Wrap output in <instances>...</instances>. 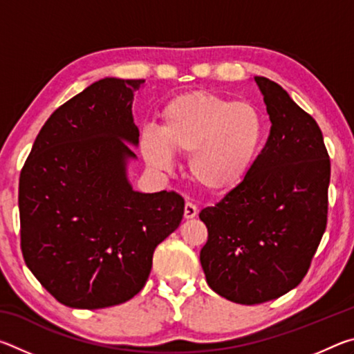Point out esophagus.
<instances>
[{
    "label": "esophagus",
    "instance_id": "obj_1",
    "mask_svg": "<svg viewBox=\"0 0 354 354\" xmlns=\"http://www.w3.org/2000/svg\"><path fill=\"white\" fill-rule=\"evenodd\" d=\"M196 214H198V209L194 205V203H185L184 206V218H195Z\"/></svg>",
    "mask_w": 354,
    "mask_h": 354
}]
</instances>
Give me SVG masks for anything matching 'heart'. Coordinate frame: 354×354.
Segmentation results:
<instances>
[{"instance_id": "b5f03b06", "label": "heart", "mask_w": 354, "mask_h": 354, "mask_svg": "<svg viewBox=\"0 0 354 354\" xmlns=\"http://www.w3.org/2000/svg\"><path fill=\"white\" fill-rule=\"evenodd\" d=\"M263 140V120L253 104L211 92L179 95L165 106L160 133L147 129L142 153L156 170H170L173 154H189V173L209 192H225L247 176Z\"/></svg>"}]
</instances>
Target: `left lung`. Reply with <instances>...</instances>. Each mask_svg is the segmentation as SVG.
Masks as SVG:
<instances>
[{
    "label": "left lung",
    "mask_w": 354,
    "mask_h": 354,
    "mask_svg": "<svg viewBox=\"0 0 354 354\" xmlns=\"http://www.w3.org/2000/svg\"><path fill=\"white\" fill-rule=\"evenodd\" d=\"M254 81L270 136L243 181L200 212L207 227L200 253L207 284L239 304L270 301L301 283L326 230L331 176L315 120L279 84Z\"/></svg>",
    "instance_id": "1"
}]
</instances>
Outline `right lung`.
Returning <instances> with one entry per match:
<instances>
[{
	"instance_id": "obj_1",
	"label": "right lung",
	"mask_w": 354,
	"mask_h": 354,
	"mask_svg": "<svg viewBox=\"0 0 354 354\" xmlns=\"http://www.w3.org/2000/svg\"><path fill=\"white\" fill-rule=\"evenodd\" d=\"M145 80L104 77L51 113L20 173L21 253L59 303L101 309L145 286L153 253L181 223L176 192H136L134 92Z\"/></svg>"
}]
</instances>
